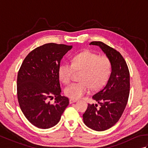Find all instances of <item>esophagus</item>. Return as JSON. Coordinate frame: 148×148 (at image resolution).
<instances>
[{
  "instance_id": "esophagus-1",
  "label": "esophagus",
  "mask_w": 148,
  "mask_h": 148,
  "mask_svg": "<svg viewBox=\"0 0 148 148\" xmlns=\"http://www.w3.org/2000/svg\"><path fill=\"white\" fill-rule=\"evenodd\" d=\"M77 101V99H70V100H69V102H70V103H74Z\"/></svg>"
}]
</instances>
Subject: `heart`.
<instances>
[{"instance_id": "b5f03b06", "label": "heart", "mask_w": 148, "mask_h": 148, "mask_svg": "<svg viewBox=\"0 0 148 148\" xmlns=\"http://www.w3.org/2000/svg\"><path fill=\"white\" fill-rule=\"evenodd\" d=\"M74 70L83 71L79 77L81 81L66 88L65 94L77 99L88 93L90 87L93 90H98L106 83L111 74V64L106 56H99L90 51L81 52L74 56L72 64L64 63L60 66V79L64 84H69Z\"/></svg>"}]
</instances>
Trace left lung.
I'll use <instances>...</instances> for the list:
<instances>
[{
    "instance_id": "8db88e82",
    "label": "left lung",
    "mask_w": 148,
    "mask_h": 148,
    "mask_svg": "<svg viewBox=\"0 0 148 148\" xmlns=\"http://www.w3.org/2000/svg\"><path fill=\"white\" fill-rule=\"evenodd\" d=\"M90 45L99 46L111 62V73L106 86L92 97L100 104L88 103L83 115L88 127L96 131L108 130L118 121L128 102L130 93V73L119 52L100 41Z\"/></svg>"
}]
</instances>
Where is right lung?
<instances>
[{
	"mask_svg": "<svg viewBox=\"0 0 148 148\" xmlns=\"http://www.w3.org/2000/svg\"><path fill=\"white\" fill-rule=\"evenodd\" d=\"M72 46L48 43L29 53L22 63L17 77L19 105L26 118L42 129L58 123L69 103L61 95L58 68ZM56 97L54 104L49 99Z\"/></svg>",
	"mask_w": 148,
	"mask_h": 148,
	"instance_id": "1",
	"label": "right lung"
}]
</instances>
